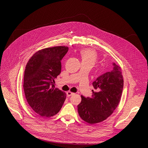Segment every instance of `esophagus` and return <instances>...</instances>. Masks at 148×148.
<instances>
[{"label":"esophagus","instance_id":"obj_1","mask_svg":"<svg viewBox=\"0 0 148 148\" xmlns=\"http://www.w3.org/2000/svg\"><path fill=\"white\" fill-rule=\"evenodd\" d=\"M74 94V93H73V92H70V91H68V92H66V95H67L68 97H71V95H73Z\"/></svg>","mask_w":148,"mask_h":148}]
</instances>
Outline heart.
<instances>
[{
  "label": "heart",
  "mask_w": 148,
  "mask_h": 148,
  "mask_svg": "<svg viewBox=\"0 0 148 148\" xmlns=\"http://www.w3.org/2000/svg\"><path fill=\"white\" fill-rule=\"evenodd\" d=\"M79 55L82 59V64H88L92 66L94 65L97 60L98 55L93 50L84 49L80 51Z\"/></svg>",
  "instance_id": "b5f03b06"
}]
</instances>
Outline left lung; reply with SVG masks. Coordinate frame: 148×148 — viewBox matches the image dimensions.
I'll return each instance as SVG.
<instances>
[{
	"label": "left lung",
	"mask_w": 148,
	"mask_h": 148,
	"mask_svg": "<svg viewBox=\"0 0 148 148\" xmlns=\"http://www.w3.org/2000/svg\"><path fill=\"white\" fill-rule=\"evenodd\" d=\"M110 72L99 76L92 84L91 97L81 96L82 101L78 105L80 118L90 124L99 123L110 116L118 107L122 95L123 79L120 66L113 64Z\"/></svg>",
	"instance_id": "left-lung-1"
}]
</instances>
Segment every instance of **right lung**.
Segmentation results:
<instances>
[{"instance_id": "add662e5", "label": "right lung", "mask_w": 148, "mask_h": 148, "mask_svg": "<svg viewBox=\"0 0 148 148\" xmlns=\"http://www.w3.org/2000/svg\"><path fill=\"white\" fill-rule=\"evenodd\" d=\"M68 51L65 46L39 50L26 66L23 88L27 102L42 117L56 114L66 99L65 93L55 88L54 83L61 72L60 60Z\"/></svg>"}]
</instances>
